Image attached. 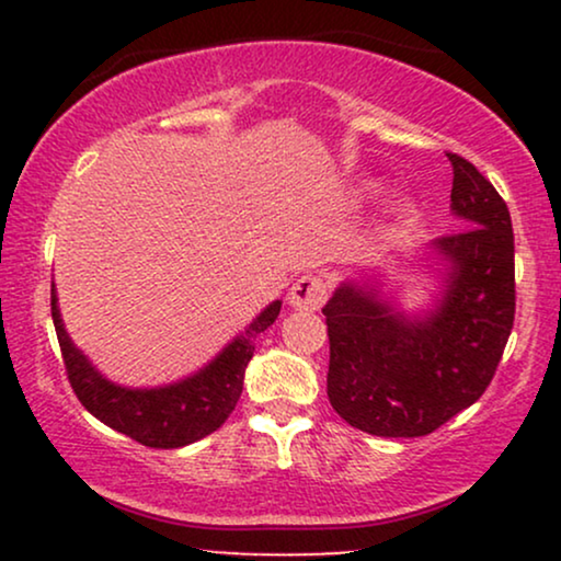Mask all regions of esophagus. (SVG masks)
<instances>
[{
  "label": "esophagus",
  "instance_id": "obj_1",
  "mask_svg": "<svg viewBox=\"0 0 561 561\" xmlns=\"http://www.w3.org/2000/svg\"><path fill=\"white\" fill-rule=\"evenodd\" d=\"M329 296V286L321 275H301L288 290V304L298 311H319Z\"/></svg>",
  "mask_w": 561,
  "mask_h": 561
}]
</instances>
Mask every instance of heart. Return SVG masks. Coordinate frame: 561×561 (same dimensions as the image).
Returning <instances> with one entry per match:
<instances>
[{
    "mask_svg": "<svg viewBox=\"0 0 561 561\" xmlns=\"http://www.w3.org/2000/svg\"><path fill=\"white\" fill-rule=\"evenodd\" d=\"M405 214H409V206H398V217H405Z\"/></svg>",
    "mask_w": 561,
    "mask_h": 561,
    "instance_id": "b5f03b06",
    "label": "heart"
}]
</instances>
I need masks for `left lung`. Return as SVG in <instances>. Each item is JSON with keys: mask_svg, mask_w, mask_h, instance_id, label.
I'll return each mask as SVG.
<instances>
[{"mask_svg": "<svg viewBox=\"0 0 561 561\" xmlns=\"http://www.w3.org/2000/svg\"><path fill=\"white\" fill-rule=\"evenodd\" d=\"M447 158L455 171L451 211L465 229L432 242L447 267L434 309L409 317L357 283H342L321 309L329 403L373 436H426L478 401L516 317L508 206L470 160Z\"/></svg>", "mask_w": 561, "mask_h": 561, "instance_id": "obj_1", "label": "left lung"}]
</instances>
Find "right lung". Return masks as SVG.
I'll return each instance as SVG.
<instances>
[{"mask_svg": "<svg viewBox=\"0 0 561 561\" xmlns=\"http://www.w3.org/2000/svg\"><path fill=\"white\" fill-rule=\"evenodd\" d=\"M50 313L68 382L83 409L114 432L145 447L175 449L217 432L234 411L242 393L244 367L255 352V336L278 319L280 301H273L257 319H252V324L229 342L204 370L163 388H122L106 380L66 334L56 288L50 290Z\"/></svg>", "mask_w": 561, "mask_h": 561, "instance_id": "right-lung-1", "label": "right lung"}]
</instances>
